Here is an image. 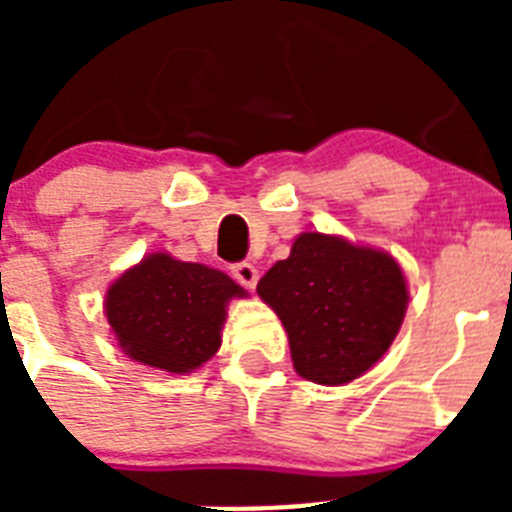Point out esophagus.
<instances>
[{
  "instance_id": "34e87169",
  "label": "esophagus",
  "mask_w": 512,
  "mask_h": 512,
  "mask_svg": "<svg viewBox=\"0 0 512 512\" xmlns=\"http://www.w3.org/2000/svg\"><path fill=\"white\" fill-rule=\"evenodd\" d=\"M230 274H233L235 282L243 284V287H248V289L259 282V269H256L253 264H248V261H241V264L230 266Z\"/></svg>"
}]
</instances>
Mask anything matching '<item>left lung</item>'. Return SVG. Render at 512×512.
Masks as SVG:
<instances>
[{
  "label": "left lung",
  "mask_w": 512,
  "mask_h": 512,
  "mask_svg": "<svg viewBox=\"0 0 512 512\" xmlns=\"http://www.w3.org/2000/svg\"><path fill=\"white\" fill-rule=\"evenodd\" d=\"M256 292L287 328L295 372L318 384H346L377 364L408 310L392 256L323 233H302Z\"/></svg>",
  "instance_id": "8db88e82"
}]
</instances>
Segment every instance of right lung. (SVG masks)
Wrapping results in <instances>:
<instances>
[{
    "mask_svg": "<svg viewBox=\"0 0 512 512\" xmlns=\"http://www.w3.org/2000/svg\"><path fill=\"white\" fill-rule=\"evenodd\" d=\"M243 295L223 271L151 253L112 284L104 310L130 359L184 374L215 356L225 305Z\"/></svg>",
    "mask_w": 512,
    "mask_h": 512,
    "instance_id": "right-lung-1",
    "label": "right lung"
}]
</instances>
